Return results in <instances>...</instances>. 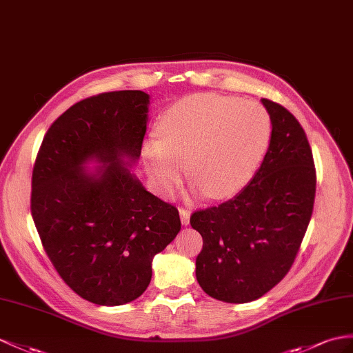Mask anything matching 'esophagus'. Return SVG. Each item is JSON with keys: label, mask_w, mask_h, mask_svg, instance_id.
Masks as SVG:
<instances>
[{"label": "esophagus", "mask_w": 353, "mask_h": 353, "mask_svg": "<svg viewBox=\"0 0 353 353\" xmlns=\"http://www.w3.org/2000/svg\"><path fill=\"white\" fill-rule=\"evenodd\" d=\"M179 217H181V223L184 226H187L188 223H190V211H187V210H179Z\"/></svg>", "instance_id": "esophagus-1"}]
</instances>
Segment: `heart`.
Returning a JSON list of instances; mask_svg holds the SVG:
<instances>
[{"instance_id": "heart-1", "label": "heart", "mask_w": 353, "mask_h": 353, "mask_svg": "<svg viewBox=\"0 0 353 353\" xmlns=\"http://www.w3.org/2000/svg\"><path fill=\"white\" fill-rule=\"evenodd\" d=\"M160 139L145 141L142 156L154 185L170 196L185 174L196 193L228 199L252 181L271 141V117L262 105L205 92L174 103L159 121Z\"/></svg>"}]
</instances>
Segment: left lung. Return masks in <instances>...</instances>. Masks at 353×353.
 I'll list each match as a JSON object with an SVG mask.
<instances>
[{
  "mask_svg": "<svg viewBox=\"0 0 353 353\" xmlns=\"http://www.w3.org/2000/svg\"><path fill=\"white\" fill-rule=\"evenodd\" d=\"M262 105L272 132L256 175L230 201L190 217L203 239L197 283L223 303H250L280 283L313 212L316 170L303 127L279 103L262 99Z\"/></svg>",
  "mask_w": 353,
  "mask_h": 353,
  "instance_id": "obj_1",
  "label": "left lung"
}]
</instances>
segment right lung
<instances>
[{"label": "right lung", "instance_id": "obj_1", "mask_svg": "<svg viewBox=\"0 0 353 353\" xmlns=\"http://www.w3.org/2000/svg\"><path fill=\"white\" fill-rule=\"evenodd\" d=\"M150 99L128 90L76 103L50 125L34 165L31 214L41 244L70 289L97 305L139 298L154 256L181 229L175 206L130 170Z\"/></svg>", "mask_w": 353, "mask_h": 353}]
</instances>
